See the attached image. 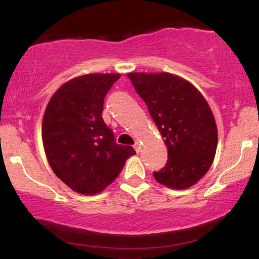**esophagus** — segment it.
<instances>
[{"mask_svg": "<svg viewBox=\"0 0 259 259\" xmlns=\"http://www.w3.org/2000/svg\"><path fill=\"white\" fill-rule=\"evenodd\" d=\"M134 148H135V150L137 151V153H140L141 149H142V147H141V142L140 141H137V142L134 144Z\"/></svg>", "mask_w": 259, "mask_h": 259, "instance_id": "obj_1", "label": "esophagus"}]
</instances>
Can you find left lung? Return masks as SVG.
Listing matches in <instances>:
<instances>
[{
	"mask_svg": "<svg viewBox=\"0 0 259 259\" xmlns=\"http://www.w3.org/2000/svg\"><path fill=\"white\" fill-rule=\"evenodd\" d=\"M143 99L168 150L163 169L154 173L161 185L186 189L207 173L218 144V130L207 101L179 75L127 73Z\"/></svg>",
	"mask_w": 259,
	"mask_h": 259,
	"instance_id": "left-lung-1",
	"label": "left lung"
}]
</instances>
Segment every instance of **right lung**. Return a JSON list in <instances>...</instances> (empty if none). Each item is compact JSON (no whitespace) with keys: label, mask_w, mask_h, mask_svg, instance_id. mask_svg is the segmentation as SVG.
I'll return each mask as SVG.
<instances>
[{"label":"right lung","mask_w":259,"mask_h":259,"mask_svg":"<svg viewBox=\"0 0 259 259\" xmlns=\"http://www.w3.org/2000/svg\"><path fill=\"white\" fill-rule=\"evenodd\" d=\"M119 73H90L60 86L48 102L42 142L52 170L79 194L94 195L108 187L136 154L117 144L102 117L104 97Z\"/></svg>","instance_id":"obj_1"}]
</instances>
